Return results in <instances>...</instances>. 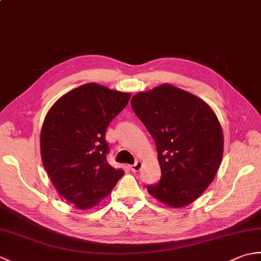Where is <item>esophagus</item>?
I'll use <instances>...</instances> for the list:
<instances>
[{
	"instance_id": "34e87169",
	"label": "esophagus",
	"mask_w": 261,
	"mask_h": 261,
	"mask_svg": "<svg viewBox=\"0 0 261 261\" xmlns=\"http://www.w3.org/2000/svg\"><path fill=\"white\" fill-rule=\"evenodd\" d=\"M141 167H142V163L141 162H137L136 164L130 166V169L132 171H135V173H137V171H139L141 169Z\"/></svg>"
}]
</instances>
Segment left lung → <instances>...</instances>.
<instances>
[{"label":"left lung","instance_id":"obj_1","mask_svg":"<svg viewBox=\"0 0 261 261\" xmlns=\"http://www.w3.org/2000/svg\"><path fill=\"white\" fill-rule=\"evenodd\" d=\"M131 107L157 147L162 177L148 193L169 207L191 204L213 181L223 156V132L203 99L173 85L140 92Z\"/></svg>","mask_w":261,"mask_h":261}]
</instances>
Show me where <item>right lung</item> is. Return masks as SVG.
Wrapping results in <instances>:
<instances>
[{
  "label": "right lung",
  "instance_id": "1",
  "mask_svg": "<svg viewBox=\"0 0 261 261\" xmlns=\"http://www.w3.org/2000/svg\"><path fill=\"white\" fill-rule=\"evenodd\" d=\"M130 96L88 83L66 93L48 111L40 134L43 167L76 208L96 206L124 174L108 163L105 131Z\"/></svg>",
  "mask_w": 261,
  "mask_h": 261
}]
</instances>
